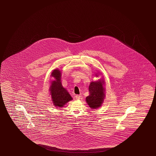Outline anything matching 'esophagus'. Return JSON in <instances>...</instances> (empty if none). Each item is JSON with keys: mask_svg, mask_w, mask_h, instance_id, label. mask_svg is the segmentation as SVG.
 Instances as JSON below:
<instances>
[{"mask_svg": "<svg viewBox=\"0 0 156 156\" xmlns=\"http://www.w3.org/2000/svg\"><path fill=\"white\" fill-rule=\"evenodd\" d=\"M81 96L80 95H79V94L75 96V98H76V99H80L81 98Z\"/></svg>", "mask_w": 156, "mask_h": 156, "instance_id": "1", "label": "esophagus"}]
</instances>
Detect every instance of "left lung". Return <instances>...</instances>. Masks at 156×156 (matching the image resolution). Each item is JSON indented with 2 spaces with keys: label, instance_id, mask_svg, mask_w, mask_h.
I'll return each mask as SVG.
<instances>
[{
  "label": "left lung",
  "instance_id": "obj_1",
  "mask_svg": "<svg viewBox=\"0 0 156 156\" xmlns=\"http://www.w3.org/2000/svg\"><path fill=\"white\" fill-rule=\"evenodd\" d=\"M98 76L97 75H96ZM103 80L92 82L89 86V95L86 97V102L90 107L97 109L101 106L105 98V89L103 87Z\"/></svg>",
  "mask_w": 156,
  "mask_h": 156
}]
</instances>
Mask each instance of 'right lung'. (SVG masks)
<instances>
[{
  "label": "right lung",
  "mask_w": 156,
  "mask_h": 156,
  "mask_svg": "<svg viewBox=\"0 0 156 156\" xmlns=\"http://www.w3.org/2000/svg\"><path fill=\"white\" fill-rule=\"evenodd\" d=\"M51 76L54 77L55 80L52 81L50 88L52 101L54 105L62 107L67 102L73 99L70 94L65 88L62 87L60 82L61 72L58 69H55L51 73Z\"/></svg>",
  "instance_id": "obj_1"
}]
</instances>
